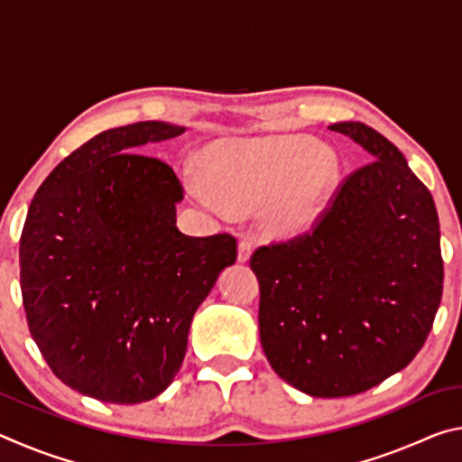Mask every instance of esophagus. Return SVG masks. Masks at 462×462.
Returning a JSON list of instances; mask_svg holds the SVG:
<instances>
[{"label": "esophagus", "mask_w": 462, "mask_h": 462, "mask_svg": "<svg viewBox=\"0 0 462 462\" xmlns=\"http://www.w3.org/2000/svg\"><path fill=\"white\" fill-rule=\"evenodd\" d=\"M253 256V245L248 240L238 242V263H248Z\"/></svg>", "instance_id": "34e87169"}]
</instances>
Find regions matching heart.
<instances>
[{"label": "heart", "instance_id": "1", "mask_svg": "<svg viewBox=\"0 0 462 462\" xmlns=\"http://www.w3.org/2000/svg\"><path fill=\"white\" fill-rule=\"evenodd\" d=\"M206 173H185L189 198L220 220L256 208L264 238L310 236L328 214L342 181L338 152L308 134L220 140L206 148Z\"/></svg>", "mask_w": 462, "mask_h": 462}]
</instances>
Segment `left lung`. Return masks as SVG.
Segmentation results:
<instances>
[{
    "instance_id": "8db88e82",
    "label": "left lung",
    "mask_w": 462,
    "mask_h": 462,
    "mask_svg": "<svg viewBox=\"0 0 462 462\" xmlns=\"http://www.w3.org/2000/svg\"><path fill=\"white\" fill-rule=\"evenodd\" d=\"M350 136L369 165L346 179L322 224L250 259L259 332L281 379L311 397L379 385L424 346L442 297L440 224L400 148L363 122Z\"/></svg>"
}]
</instances>
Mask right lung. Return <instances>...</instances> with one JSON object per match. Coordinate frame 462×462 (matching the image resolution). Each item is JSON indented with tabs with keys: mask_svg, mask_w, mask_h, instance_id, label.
<instances>
[{
	"mask_svg": "<svg viewBox=\"0 0 462 462\" xmlns=\"http://www.w3.org/2000/svg\"><path fill=\"white\" fill-rule=\"evenodd\" d=\"M136 122L93 136L38 187L20 238V283L34 342L52 373L106 403L162 393L181 369L191 319L236 263L228 234L177 228L183 187L138 154L183 134Z\"/></svg>",
	"mask_w": 462,
	"mask_h": 462,
	"instance_id": "1",
	"label": "right lung"
}]
</instances>
